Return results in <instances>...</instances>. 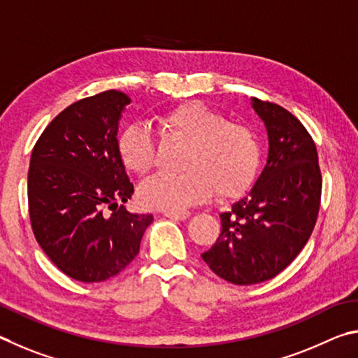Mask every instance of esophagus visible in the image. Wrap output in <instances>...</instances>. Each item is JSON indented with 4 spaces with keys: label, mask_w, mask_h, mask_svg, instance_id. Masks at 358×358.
Listing matches in <instances>:
<instances>
[{
    "label": "esophagus",
    "mask_w": 358,
    "mask_h": 358,
    "mask_svg": "<svg viewBox=\"0 0 358 358\" xmlns=\"http://www.w3.org/2000/svg\"><path fill=\"white\" fill-rule=\"evenodd\" d=\"M168 218H171V220H187V218H190V212H165L163 214Z\"/></svg>",
    "instance_id": "obj_1"
}]
</instances>
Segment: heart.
<instances>
[{
    "label": "heart",
    "mask_w": 358,
    "mask_h": 358,
    "mask_svg": "<svg viewBox=\"0 0 358 358\" xmlns=\"http://www.w3.org/2000/svg\"><path fill=\"white\" fill-rule=\"evenodd\" d=\"M168 134L190 144L182 163L184 173L155 174L138 189V198L149 209L184 212L214 195L234 199L255 182L261 149L252 130L201 102L176 106L160 117ZM117 154L131 173L146 174L155 165L157 144L148 127L134 124L117 136Z\"/></svg>",
    "instance_id": "obj_1"
}]
</instances>
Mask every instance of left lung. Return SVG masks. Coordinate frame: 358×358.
Masks as SVG:
<instances>
[{
    "instance_id": "obj_1",
    "label": "left lung",
    "mask_w": 358,
    "mask_h": 358,
    "mask_svg": "<svg viewBox=\"0 0 358 358\" xmlns=\"http://www.w3.org/2000/svg\"><path fill=\"white\" fill-rule=\"evenodd\" d=\"M252 108L266 125V165L233 212L220 214V237L201 255L233 285L262 283L289 266L308 242L321 203L316 144L302 122L256 97Z\"/></svg>"
}]
</instances>
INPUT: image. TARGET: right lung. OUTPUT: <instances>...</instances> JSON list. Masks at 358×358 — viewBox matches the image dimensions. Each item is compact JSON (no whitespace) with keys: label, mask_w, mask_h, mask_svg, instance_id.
Here are the masks:
<instances>
[{"label":"right lung","mask_w":358,"mask_h":358,"mask_svg":"<svg viewBox=\"0 0 358 358\" xmlns=\"http://www.w3.org/2000/svg\"><path fill=\"white\" fill-rule=\"evenodd\" d=\"M130 102L115 90L78 100L48 124L31 154L28 204L36 241L61 272L83 283L124 271L154 220L119 206L134 195L116 148Z\"/></svg>","instance_id":"1"}]
</instances>
